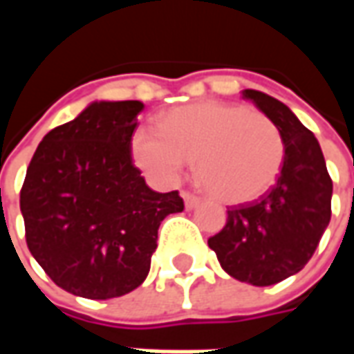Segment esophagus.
Returning a JSON list of instances; mask_svg holds the SVG:
<instances>
[{
	"label": "esophagus",
	"mask_w": 354,
	"mask_h": 354,
	"mask_svg": "<svg viewBox=\"0 0 354 354\" xmlns=\"http://www.w3.org/2000/svg\"><path fill=\"white\" fill-rule=\"evenodd\" d=\"M182 197H184L185 208H187V210H192V208H195L197 205H199V197H197L195 193L184 192V193H182Z\"/></svg>",
	"instance_id": "34e87169"
}]
</instances>
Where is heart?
I'll use <instances>...</instances> for the list:
<instances>
[{"label":"heart","mask_w":354,"mask_h":354,"mask_svg":"<svg viewBox=\"0 0 354 354\" xmlns=\"http://www.w3.org/2000/svg\"><path fill=\"white\" fill-rule=\"evenodd\" d=\"M131 151L140 169L162 184L176 182L187 161H195L201 187L227 205L263 197L284 165L279 127L260 111L223 102L170 109L159 131H134Z\"/></svg>","instance_id":"1"}]
</instances>
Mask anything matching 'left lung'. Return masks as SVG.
Here are the masks:
<instances>
[{
	"mask_svg": "<svg viewBox=\"0 0 354 354\" xmlns=\"http://www.w3.org/2000/svg\"><path fill=\"white\" fill-rule=\"evenodd\" d=\"M243 96L279 127L284 165L263 197L227 208V222L208 246L233 279L271 286L301 271L317 250L332 216V178L315 134L288 106L252 88Z\"/></svg>",
	"mask_w": 354,
	"mask_h": 354,
	"instance_id": "8db88e82",
	"label": "left lung"
}]
</instances>
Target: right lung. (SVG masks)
Wrapping results in <instances>:
<instances>
[{
    "label": "right lung",
    "mask_w": 354,
    "mask_h": 354,
    "mask_svg": "<svg viewBox=\"0 0 354 354\" xmlns=\"http://www.w3.org/2000/svg\"><path fill=\"white\" fill-rule=\"evenodd\" d=\"M144 104L93 102L45 134L20 189L26 245L73 296L109 299L146 281L157 230L184 210L178 192L149 189L132 162Z\"/></svg>",
    "instance_id": "1"
}]
</instances>
